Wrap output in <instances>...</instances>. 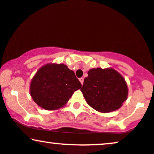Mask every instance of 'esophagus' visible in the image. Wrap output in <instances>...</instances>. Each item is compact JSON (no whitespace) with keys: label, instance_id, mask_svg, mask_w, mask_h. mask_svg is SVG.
I'll list each match as a JSON object with an SVG mask.
<instances>
[{"label":"esophagus","instance_id":"34e87169","mask_svg":"<svg viewBox=\"0 0 154 154\" xmlns=\"http://www.w3.org/2000/svg\"><path fill=\"white\" fill-rule=\"evenodd\" d=\"M79 81H80L82 85L83 82H84V78H83V77H81V78H79Z\"/></svg>","mask_w":154,"mask_h":154}]
</instances>
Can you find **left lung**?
I'll return each mask as SVG.
<instances>
[{"label": "left lung", "instance_id": "1", "mask_svg": "<svg viewBox=\"0 0 154 154\" xmlns=\"http://www.w3.org/2000/svg\"><path fill=\"white\" fill-rule=\"evenodd\" d=\"M81 91L91 107L100 112L118 109L126 100L127 85L122 75L113 69L89 70Z\"/></svg>", "mask_w": 154, "mask_h": 154}]
</instances>
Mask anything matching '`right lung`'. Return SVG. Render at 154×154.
<instances>
[{"mask_svg":"<svg viewBox=\"0 0 154 154\" xmlns=\"http://www.w3.org/2000/svg\"><path fill=\"white\" fill-rule=\"evenodd\" d=\"M82 85L75 74L63 64H48L37 72L30 84L32 100L46 110L63 106Z\"/></svg>","mask_w":154,"mask_h":154,"instance_id":"1","label":"right lung"}]
</instances>
